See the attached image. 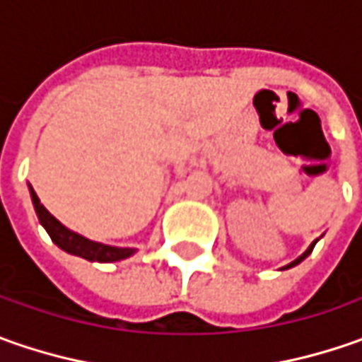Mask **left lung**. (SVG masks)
<instances>
[{"label": "left lung", "mask_w": 362, "mask_h": 362, "mask_svg": "<svg viewBox=\"0 0 362 362\" xmlns=\"http://www.w3.org/2000/svg\"><path fill=\"white\" fill-rule=\"evenodd\" d=\"M314 243H316V242H314ZM314 243H313V245H310V247H308V250H306V252H304V254H302V256L296 257L294 262H290V264H288V266H284L282 270H288V268H294V266H298V264H300V262H302V259H304V257L310 256V252H313V250H314Z\"/></svg>", "instance_id": "obj_1"}]
</instances>
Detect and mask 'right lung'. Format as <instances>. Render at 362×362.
<instances>
[{
    "instance_id": "right-lung-1",
    "label": "right lung",
    "mask_w": 362,
    "mask_h": 362,
    "mask_svg": "<svg viewBox=\"0 0 362 362\" xmlns=\"http://www.w3.org/2000/svg\"><path fill=\"white\" fill-rule=\"evenodd\" d=\"M30 195H32V203H34V209L35 214H37L40 223L44 226V230L48 231L52 242L56 243L58 247H62L64 252H68L72 256L84 257L88 262H105V264H108V262H119V259H124V257L134 254L132 247H115V245L92 242V240L80 235L76 231H70L68 228H64L62 223L40 203V197L35 195L32 185H30Z\"/></svg>"
}]
</instances>
